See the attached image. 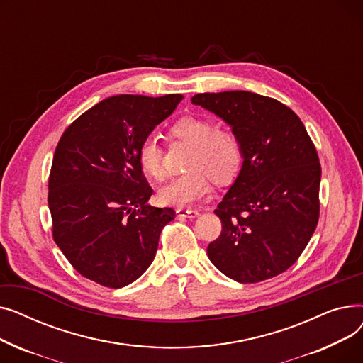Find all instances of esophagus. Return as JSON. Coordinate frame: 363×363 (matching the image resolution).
Here are the masks:
<instances>
[{
  "mask_svg": "<svg viewBox=\"0 0 363 363\" xmlns=\"http://www.w3.org/2000/svg\"><path fill=\"white\" fill-rule=\"evenodd\" d=\"M177 215H178L179 218H197V216H199V211H193V208L179 207V208H177Z\"/></svg>",
  "mask_w": 363,
  "mask_h": 363,
  "instance_id": "esophagus-1",
  "label": "esophagus"
}]
</instances>
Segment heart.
I'll list each match as a JSON object with an SVG mask.
<instances>
[{
    "instance_id": "heart-1",
    "label": "heart",
    "mask_w": 363,
    "mask_h": 363,
    "mask_svg": "<svg viewBox=\"0 0 363 363\" xmlns=\"http://www.w3.org/2000/svg\"><path fill=\"white\" fill-rule=\"evenodd\" d=\"M169 140L191 145L184 175L172 179L159 191V201L166 206L185 207L207 197L212 179L228 184L242 166V145L233 130L218 129L211 119L184 116L169 128ZM138 163L144 174L155 181L166 177L164 150L156 137H145L138 147Z\"/></svg>"
}]
</instances>
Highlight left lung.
Listing matches in <instances>:
<instances>
[{"label": "left lung", "instance_id": "1", "mask_svg": "<svg viewBox=\"0 0 363 363\" xmlns=\"http://www.w3.org/2000/svg\"><path fill=\"white\" fill-rule=\"evenodd\" d=\"M191 101L231 125L244 157L215 211L222 233L207 245L208 259L242 284L285 272L319 219L320 163L306 128L290 107L249 91L203 92Z\"/></svg>", "mask_w": 363, "mask_h": 363}]
</instances>
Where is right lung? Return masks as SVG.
<instances>
[{"instance_id":"add662e5","label":"right lung","mask_w":363,"mask_h":363,"mask_svg":"<svg viewBox=\"0 0 363 363\" xmlns=\"http://www.w3.org/2000/svg\"><path fill=\"white\" fill-rule=\"evenodd\" d=\"M182 99L114 95L63 132L48 178V207L52 238L82 277L121 289L155 259L175 211L147 204L152 189L137 152Z\"/></svg>"}]
</instances>
